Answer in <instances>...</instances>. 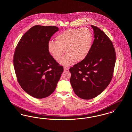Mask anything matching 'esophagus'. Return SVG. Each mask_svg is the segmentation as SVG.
Listing matches in <instances>:
<instances>
[{"label": "esophagus", "mask_w": 132, "mask_h": 132, "mask_svg": "<svg viewBox=\"0 0 132 132\" xmlns=\"http://www.w3.org/2000/svg\"><path fill=\"white\" fill-rule=\"evenodd\" d=\"M69 70V69H68V68L65 67H64V71H67V70Z\"/></svg>", "instance_id": "obj_1"}]
</instances>
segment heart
I'll use <instances>...</instances> for the list:
<instances>
[{
	"instance_id": "heart-1",
	"label": "heart",
	"mask_w": 132,
	"mask_h": 132,
	"mask_svg": "<svg viewBox=\"0 0 132 132\" xmlns=\"http://www.w3.org/2000/svg\"><path fill=\"white\" fill-rule=\"evenodd\" d=\"M93 42V35L89 29H69L55 37V42H49L47 49L50 55L57 61L60 60L64 50L67 54L60 63L69 66L74 62H81L89 54Z\"/></svg>"
}]
</instances>
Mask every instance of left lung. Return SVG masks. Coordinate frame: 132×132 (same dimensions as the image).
Instances as JSON below:
<instances>
[{"mask_svg":"<svg viewBox=\"0 0 132 132\" xmlns=\"http://www.w3.org/2000/svg\"><path fill=\"white\" fill-rule=\"evenodd\" d=\"M94 40L89 54L69 69L70 80L76 94L84 100L96 97L111 82L116 61L113 44L100 29L91 26Z\"/></svg>","mask_w":132,"mask_h":132,"instance_id":"1","label":"left lung"}]
</instances>
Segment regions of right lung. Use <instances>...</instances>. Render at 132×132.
I'll return each instance as SVG.
<instances>
[{"label":"right lung","instance_id":"right-lung-1","mask_svg":"<svg viewBox=\"0 0 132 132\" xmlns=\"http://www.w3.org/2000/svg\"><path fill=\"white\" fill-rule=\"evenodd\" d=\"M58 31L56 26H35L22 36L16 47L13 64L17 81L35 98L50 95L63 72V66L47 49L50 38Z\"/></svg>","mask_w":132,"mask_h":132}]
</instances>
